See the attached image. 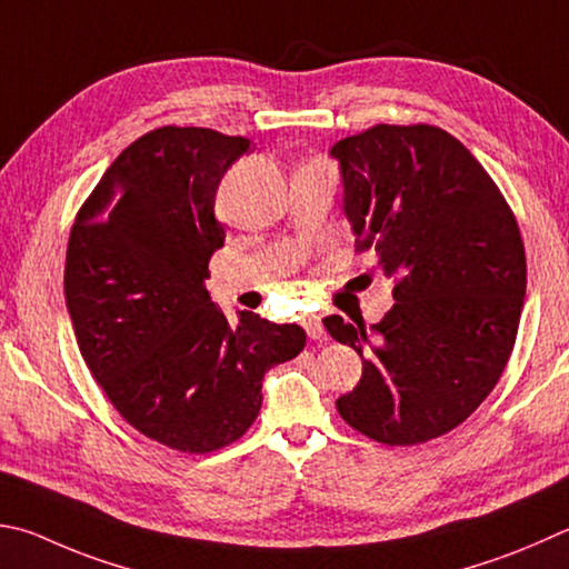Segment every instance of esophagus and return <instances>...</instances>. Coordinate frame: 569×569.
Returning <instances> with one entry per match:
<instances>
[{"instance_id":"34e87169","label":"esophagus","mask_w":569,"mask_h":569,"mask_svg":"<svg viewBox=\"0 0 569 569\" xmlns=\"http://www.w3.org/2000/svg\"><path fill=\"white\" fill-rule=\"evenodd\" d=\"M303 328H306V333L311 336V338H323L326 336L323 320H320L318 313H306L303 316Z\"/></svg>"}]
</instances>
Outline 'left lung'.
Returning <instances> with one entry per match:
<instances>
[{
	"label": "left lung",
	"instance_id": "1",
	"mask_svg": "<svg viewBox=\"0 0 569 569\" xmlns=\"http://www.w3.org/2000/svg\"><path fill=\"white\" fill-rule=\"evenodd\" d=\"M356 251H376L396 306L323 326L363 360L336 400L350 428L383 446H418L468 420L498 386L518 338L528 261L498 183L462 143L430 123H376L340 139Z\"/></svg>",
	"mask_w": 569,
	"mask_h": 569
}]
</instances>
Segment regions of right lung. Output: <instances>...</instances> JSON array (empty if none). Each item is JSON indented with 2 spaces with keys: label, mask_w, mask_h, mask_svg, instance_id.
Segmentation results:
<instances>
[{
  "label": "right lung",
  "mask_w": 569,
  "mask_h": 569,
  "mask_svg": "<svg viewBox=\"0 0 569 569\" xmlns=\"http://www.w3.org/2000/svg\"><path fill=\"white\" fill-rule=\"evenodd\" d=\"M251 141L161 127L129 143L71 226L64 296L91 376L119 416L171 450L206 456L261 410L266 370L306 330L241 311L231 326L203 288L223 246L213 203Z\"/></svg>",
  "instance_id": "obj_1"
}]
</instances>
